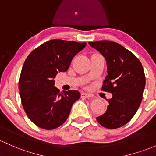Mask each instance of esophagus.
<instances>
[{"label":"esophagus","instance_id":"34e87169","mask_svg":"<svg viewBox=\"0 0 156 156\" xmlns=\"http://www.w3.org/2000/svg\"><path fill=\"white\" fill-rule=\"evenodd\" d=\"M92 95L89 94L85 93V92H83L81 93V98H91Z\"/></svg>","mask_w":156,"mask_h":156}]
</instances>
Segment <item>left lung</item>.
<instances>
[{
    "label": "left lung",
    "mask_w": 156,
    "mask_h": 156,
    "mask_svg": "<svg viewBox=\"0 0 156 156\" xmlns=\"http://www.w3.org/2000/svg\"><path fill=\"white\" fill-rule=\"evenodd\" d=\"M106 60L107 73L102 90L112 94L106 112L97 120L105 128L117 129L133 118L143 98L146 79L143 66L132 52L114 41L88 43Z\"/></svg>",
    "instance_id": "obj_1"
}]
</instances>
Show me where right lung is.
Instances as JSON below:
<instances>
[{"label": "right lung", "instance_id": "add662e5", "mask_svg": "<svg viewBox=\"0 0 156 156\" xmlns=\"http://www.w3.org/2000/svg\"><path fill=\"white\" fill-rule=\"evenodd\" d=\"M86 44L50 40L33 50L25 60L18 88L24 111L37 126L51 130L62 125L80 99L78 91L61 93L54 86V78L58 72L68 71L72 58Z\"/></svg>", "mask_w": 156, "mask_h": 156}]
</instances>
